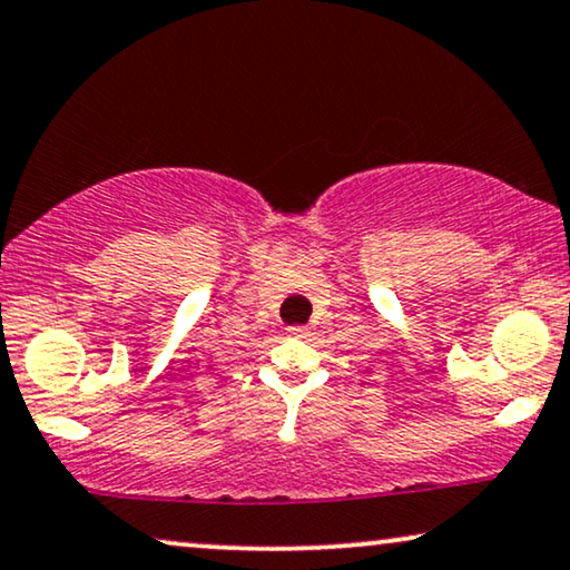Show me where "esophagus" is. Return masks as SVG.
I'll return each instance as SVG.
<instances>
[{"label": "esophagus", "mask_w": 570, "mask_h": 570, "mask_svg": "<svg viewBox=\"0 0 570 570\" xmlns=\"http://www.w3.org/2000/svg\"><path fill=\"white\" fill-rule=\"evenodd\" d=\"M287 334H293V337H306L308 326H291V330H287Z\"/></svg>", "instance_id": "obj_1"}]
</instances>
